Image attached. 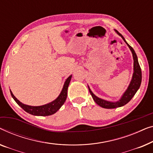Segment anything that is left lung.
<instances>
[{
  "label": "left lung",
  "instance_id": "1",
  "mask_svg": "<svg viewBox=\"0 0 153 153\" xmlns=\"http://www.w3.org/2000/svg\"><path fill=\"white\" fill-rule=\"evenodd\" d=\"M114 31L119 34L120 36H121V38L123 39L124 42H126V44L128 45L129 48H130L131 52H132L133 60H134V66H133V67L134 68H133V74H132V79H131L130 85H129L128 89L126 90V91L124 92L123 94L119 100L118 101H116V102L108 101V100H104V99L98 98V96H96L95 94L91 91V90L90 89L89 87L88 86L90 94H91L92 98H93L94 100L95 101L96 104H98L99 106L102 107L103 108H106V109H114V108H117V107L124 106V105H126L128 102H130L131 99H132L133 96L135 95V94L137 93V91H138L139 87H140V85L141 83V78H142L141 67L140 66H139L138 58H137L136 53L134 52V49H133L132 47H131L130 45L127 43V42L126 41V39H125L123 36L122 34H120L119 32L116 30H114Z\"/></svg>",
  "mask_w": 153,
  "mask_h": 153
}]
</instances>
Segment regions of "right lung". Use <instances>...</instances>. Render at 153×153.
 Masks as SVG:
<instances>
[{
  "instance_id": "obj_1",
  "label": "right lung",
  "mask_w": 153,
  "mask_h": 153,
  "mask_svg": "<svg viewBox=\"0 0 153 153\" xmlns=\"http://www.w3.org/2000/svg\"><path fill=\"white\" fill-rule=\"evenodd\" d=\"M72 75L66 79L65 82L64 84L63 88H62L61 93L58 96V97L55 100H53L52 102L47 103L46 105H41V106H31V105H27L23 104L20 102L17 99L14 94H12L11 90H10V94H11L12 97L16 101V102L20 106L21 108L26 111V112L34 116H41V117H46V116H50L53 114L57 112L59 110L62 105H64V102L66 101V97H67V90L68 85H69L70 81L71 79Z\"/></svg>"
}]
</instances>
